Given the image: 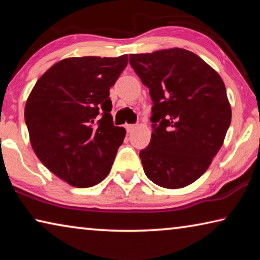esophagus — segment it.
Listing matches in <instances>:
<instances>
[{"label":"esophagus","instance_id":"1","mask_svg":"<svg viewBox=\"0 0 260 260\" xmlns=\"http://www.w3.org/2000/svg\"><path fill=\"white\" fill-rule=\"evenodd\" d=\"M125 127H126V131L128 132V133H131L132 131H134L135 128H136V125H131V124H126L125 125Z\"/></svg>","mask_w":260,"mask_h":260}]
</instances>
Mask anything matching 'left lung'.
<instances>
[{
    "instance_id": "obj_1",
    "label": "left lung",
    "mask_w": 260,
    "mask_h": 260,
    "mask_svg": "<svg viewBox=\"0 0 260 260\" xmlns=\"http://www.w3.org/2000/svg\"><path fill=\"white\" fill-rule=\"evenodd\" d=\"M129 64L153 102L151 140L140 151L144 173L162 188L189 186L209 169L231 125L225 83L182 48L132 54Z\"/></svg>"
}]
</instances>
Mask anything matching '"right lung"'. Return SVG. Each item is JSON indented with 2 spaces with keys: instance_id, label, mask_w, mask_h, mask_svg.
Here are the masks:
<instances>
[{
  "instance_id": "obj_1",
  "label": "right lung",
  "mask_w": 260,
  "mask_h": 260,
  "mask_svg": "<svg viewBox=\"0 0 260 260\" xmlns=\"http://www.w3.org/2000/svg\"><path fill=\"white\" fill-rule=\"evenodd\" d=\"M127 63V55L61 59L42 74L26 101L35 155L73 187L89 188L107 178L124 142L126 129L112 124L109 90Z\"/></svg>"
}]
</instances>
